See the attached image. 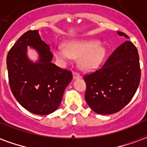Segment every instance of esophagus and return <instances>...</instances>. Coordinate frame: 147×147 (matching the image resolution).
Wrapping results in <instances>:
<instances>
[{
  "instance_id": "esophagus-1",
  "label": "esophagus",
  "mask_w": 147,
  "mask_h": 147,
  "mask_svg": "<svg viewBox=\"0 0 147 147\" xmlns=\"http://www.w3.org/2000/svg\"><path fill=\"white\" fill-rule=\"evenodd\" d=\"M81 76H80V73H78L76 71L73 72V79L74 80H76V79H80Z\"/></svg>"
}]
</instances>
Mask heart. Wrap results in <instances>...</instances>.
<instances>
[{
  "label": "heart",
  "mask_w": 147,
  "mask_h": 147,
  "mask_svg": "<svg viewBox=\"0 0 147 147\" xmlns=\"http://www.w3.org/2000/svg\"><path fill=\"white\" fill-rule=\"evenodd\" d=\"M106 49L100 45L98 40L71 41L65 47L55 49L54 55L61 61H71L73 58H80L79 64L83 70H93L98 67L104 60Z\"/></svg>",
  "instance_id": "b5f03b06"
}]
</instances>
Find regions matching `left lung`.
I'll use <instances>...</instances> for the list:
<instances>
[{
    "instance_id": "left-lung-1",
    "label": "left lung",
    "mask_w": 147,
    "mask_h": 147,
    "mask_svg": "<svg viewBox=\"0 0 147 147\" xmlns=\"http://www.w3.org/2000/svg\"><path fill=\"white\" fill-rule=\"evenodd\" d=\"M117 33L129 38L123 32ZM140 77L138 50L132 42L127 40L114 50L101 68L83 76L86 103L97 113H115L132 99Z\"/></svg>"
}]
</instances>
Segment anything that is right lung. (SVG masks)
<instances>
[{"instance_id":"1","label":"right lung","mask_w":147,"mask_h":147,"mask_svg":"<svg viewBox=\"0 0 147 147\" xmlns=\"http://www.w3.org/2000/svg\"><path fill=\"white\" fill-rule=\"evenodd\" d=\"M39 55L34 63L27 57V46ZM53 54L38 30H28L18 39L7 56L8 82L15 98L24 108L37 115L57 110L64 90L72 80L71 71L52 63Z\"/></svg>"}]
</instances>
